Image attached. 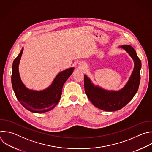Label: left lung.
<instances>
[{"label": "left lung", "mask_w": 152, "mask_h": 152, "mask_svg": "<svg viewBox=\"0 0 152 152\" xmlns=\"http://www.w3.org/2000/svg\"><path fill=\"white\" fill-rule=\"evenodd\" d=\"M132 58L135 67L126 85L120 91H110L95 86L91 80L84 75V87L86 94L90 102L96 107L107 112L119 110L125 106L137 93L140 82L141 60L134 49L130 45H122Z\"/></svg>", "instance_id": "1"}]
</instances>
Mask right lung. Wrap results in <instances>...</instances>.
Masks as SVG:
<instances>
[{"label":"right lung","mask_w":152,"mask_h":152,"mask_svg":"<svg viewBox=\"0 0 152 152\" xmlns=\"http://www.w3.org/2000/svg\"><path fill=\"white\" fill-rule=\"evenodd\" d=\"M23 52V49L12 64L11 81L16 97L24 108L33 113H41L51 110L59 102L63 85L73 73L74 68L58 73L51 85L45 90H30L21 82L18 72V65Z\"/></svg>","instance_id":"right-lung-1"}]
</instances>
